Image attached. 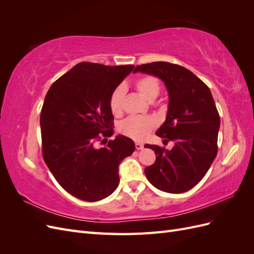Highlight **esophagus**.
Here are the masks:
<instances>
[{"label":"esophagus","instance_id":"34e87169","mask_svg":"<svg viewBox=\"0 0 254 254\" xmlns=\"http://www.w3.org/2000/svg\"><path fill=\"white\" fill-rule=\"evenodd\" d=\"M135 148H136L137 150H141V149L144 148V145H143L142 143H140V142H136V143H135Z\"/></svg>","mask_w":254,"mask_h":254}]
</instances>
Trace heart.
Listing matches in <instances>:
<instances>
[{
  "label": "heart",
  "mask_w": 254,
  "mask_h": 254,
  "mask_svg": "<svg viewBox=\"0 0 254 254\" xmlns=\"http://www.w3.org/2000/svg\"><path fill=\"white\" fill-rule=\"evenodd\" d=\"M134 88L139 94L146 101L152 102L158 97L160 84L153 76H144L134 82ZM125 90L118 87L110 95L109 106L111 112L119 117L123 112V102H124ZM156 121L150 117H129L123 121L119 126V131L130 139L142 141L147 136L151 130L156 127Z\"/></svg>",
  "instance_id": "b5f03b06"
}]
</instances>
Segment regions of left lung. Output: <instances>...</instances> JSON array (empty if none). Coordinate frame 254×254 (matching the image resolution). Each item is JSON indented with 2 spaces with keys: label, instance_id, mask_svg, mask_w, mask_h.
<instances>
[{
  "label": "left lung",
  "instance_id": "1",
  "mask_svg": "<svg viewBox=\"0 0 254 254\" xmlns=\"http://www.w3.org/2000/svg\"><path fill=\"white\" fill-rule=\"evenodd\" d=\"M136 72L164 82L168 109L156 134L175 142L171 150L146 145L157 156L155 163L145 168L146 178L160 190L184 193L203 178L217 155L220 119L212 93L194 73L178 64L158 61L137 65Z\"/></svg>",
  "mask_w": 254,
  "mask_h": 254
}]
</instances>
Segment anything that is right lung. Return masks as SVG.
<instances>
[{
  "mask_svg": "<svg viewBox=\"0 0 254 254\" xmlns=\"http://www.w3.org/2000/svg\"><path fill=\"white\" fill-rule=\"evenodd\" d=\"M133 67L80 63L45 96L40 117L44 162L60 186L81 200L111 195L119 187L121 162L135 149L125 135H117L107 147L95 144L99 133L113 134L110 95Z\"/></svg>",
  "mask_w": 254,
  "mask_h": 254,
  "instance_id": "obj_1",
  "label": "right lung"
}]
</instances>
